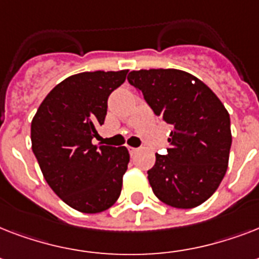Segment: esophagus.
<instances>
[{"instance_id": "esophagus-1", "label": "esophagus", "mask_w": 259, "mask_h": 259, "mask_svg": "<svg viewBox=\"0 0 259 259\" xmlns=\"http://www.w3.org/2000/svg\"><path fill=\"white\" fill-rule=\"evenodd\" d=\"M127 150H129V153L133 156V154H136L138 152V148H133V146H127Z\"/></svg>"}]
</instances>
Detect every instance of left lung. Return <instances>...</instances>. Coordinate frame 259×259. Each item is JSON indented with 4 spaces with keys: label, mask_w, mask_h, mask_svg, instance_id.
Returning a JSON list of instances; mask_svg holds the SVG:
<instances>
[{
    "label": "left lung",
    "mask_w": 259,
    "mask_h": 259,
    "mask_svg": "<svg viewBox=\"0 0 259 259\" xmlns=\"http://www.w3.org/2000/svg\"><path fill=\"white\" fill-rule=\"evenodd\" d=\"M127 80L173 127L166 154H156L148 170L154 195L176 208L200 205L227 170L233 140L227 110L212 90L185 71H132Z\"/></svg>",
    "instance_id": "obj_1"
}]
</instances>
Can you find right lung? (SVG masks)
<instances>
[{
    "label": "right lung",
    "mask_w": 259,
    "mask_h": 259,
    "mask_svg": "<svg viewBox=\"0 0 259 259\" xmlns=\"http://www.w3.org/2000/svg\"><path fill=\"white\" fill-rule=\"evenodd\" d=\"M127 70L80 72L54 87L30 125L32 150L44 179L66 204L102 212L118 200L127 169L125 146L93 145L103 125L107 99Z\"/></svg>",
    "instance_id": "1"
}]
</instances>
